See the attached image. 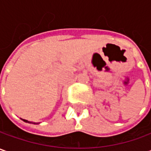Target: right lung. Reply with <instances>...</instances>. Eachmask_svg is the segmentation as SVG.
Instances as JSON below:
<instances>
[{"label":"right lung","mask_w":151,"mask_h":151,"mask_svg":"<svg viewBox=\"0 0 151 151\" xmlns=\"http://www.w3.org/2000/svg\"><path fill=\"white\" fill-rule=\"evenodd\" d=\"M22 120H23L24 122H26V123H31V122H28L27 120H25V119H22ZM34 124H36V123H34Z\"/></svg>","instance_id":"obj_1"}]
</instances>
